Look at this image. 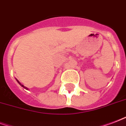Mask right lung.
Wrapping results in <instances>:
<instances>
[{"label": "right lung", "instance_id": "obj_1", "mask_svg": "<svg viewBox=\"0 0 126 126\" xmlns=\"http://www.w3.org/2000/svg\"><path fill=\"white\" fill-rule=\"evenodd\" d=\"M17 81H18V80H17ZM18 83H19L21 85V84H20V82H18ZM21 86H22V87H24V88H26V89H27V88H26V87H24V86L23 85H21Z\"/></svg>", "mask_w": 126, "mask_h": 126}]
</instances>
